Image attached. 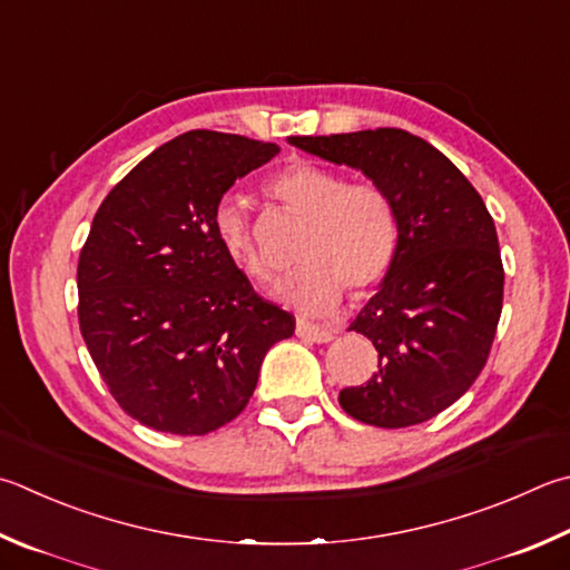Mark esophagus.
Returning <instances> with one entry per match:
<instances>
[{
  "mask_svg": "<svg viewBox=\"0 0 570 570\" xmlns=\"http://www.w3.org/2000/svg\"><path fill=\"white\" fill-rule=\"evenodd\" d=\"M336 331L334 328H321L308 324V321H298L296 324V336L304 338V341H312V344H328L331 338H334Z\"/></svg>",
  "mask_w": 570,
  "mask_h": 570,
  "instance_id": "34e87169",
  "label": "esophagus"
}]
</instances>
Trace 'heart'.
I'll list each match as a JSON object with an SVG mask.
<instances>
[{
	"label": "heart",
	"instance_id": "heart-1",
	"mask_svg": "<svg viewBox=\"0 0 570 570\" xmlns=\"http://www.w3.org/2000/svg\"><path fill=\"white\" fill-rule=\"evenodd\" d=\"M266 194L304 222L296 258L304 268L278 288L288 306L324 316L344 288L361 298L384 282L399 252L401 219L393 196L374 181H348L324 164L298 159L266 181ZM214 234L224 254L252 282H272V266L258 252L244 204L224 196L214 209Z\"/></svg>",
	"mask_w": 570,
	"mask_h": 570
}]
</instances>
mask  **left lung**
<instances>
[{"label":"left lung","mask_w":570,"mask_h":570,"mask_svg":"<svg viewBox=\"0 0 570 570\" xmlns=\"http://www.w3.org/2000/svg\"><path fill=\"white\" fill-rule=\"evenodd\" d=\"M288 141L361 169L399 206L396 258L348 326L376 346L379 368L366 384L341 389V409L379 429L439 416L479 379L503 308L499 236L481 194L436 147L403 129Z\"/></svg>","instance_id":"8db88e82"}]
</instances>
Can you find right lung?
I'll return each mask as SVG.
<instances>
[{"mask_svg": "<svg viewBox=\"0 0 570 570\" xmlns=\"http://www.w3.org/2000/svg\"><path fill=\"white\" fill-rule=\"evenodd\" d=\"M276 144L209 129L154 149L101 202L79 254V328L114 401L144 426L204 436L246 409L294 316L254 292L214 234L229 186Z\"/></svg>", "mask_w": 570, "mask_h": 570, "instance_id": "obj_1", "label": "right lung"}]
</instances>
